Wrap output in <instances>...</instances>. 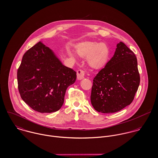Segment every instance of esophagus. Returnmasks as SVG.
<instances>
[{
	"mask_svg": "<svg viewBox=\"0 0 158 158\" xmlns=\"http://www.w3.org/2000/svg\"><path fill=\"white\" fill-rule=\"evenodd\" d=\"M77 79L78 80H81L85 78V72L82 70H78L77 72Z\"/></svg>",
	"mask_w": 158,
	"mask_h": 158,
	"instance_id": "esophagus-1",
	"label": "esophagus"
}]
</instances>
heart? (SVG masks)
Segmentation results:
<instances>
[{
	"label": "heart",
	"mask_w": 158,
	"mask_h": 158,
	"mask_svg": "<svg viewBox=\"0 0 158 158\" xmlns=\"http://www.w3.org/2000/svg\"><path fill=\"white\" fill-rule=\"evenodd\" d=\"M76 52L80 57L87 58L88 66L94 69H100L105 67L110 57V48L103 43L85 42L77 47ZM69 55L72 56L70 52Z\"/></svg>",
	"instance_id": "b5f03b06"
}]
</instances>
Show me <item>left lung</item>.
I'll list each match as a JSON object with an SVG mask.
<instances>
[{
    "label": "left lung",
    "instance_id": "left-lung-1",
    "mask_svg": "<svg viewBox=\"0 0 158 158\" xmlns=\"http://www.w3.org/2000/svg\"><path fill=\"white\" fill-rule=\"evenodd\" d=\"M140 84L135 54L123 43L93 80L90 101L98 112H118L133 102Z\"/></svg>",
    "mask_w": 158,
    "mask_h": 158
}]
</instances>
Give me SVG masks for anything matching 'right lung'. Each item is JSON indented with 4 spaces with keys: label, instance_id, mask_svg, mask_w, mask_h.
<instances>
[{
    "label": "right lung",
    "instance_id": "right-lung-1",
    "mask_svg": "<svg viewBox=\"0 0 158 158\" xmlns=\"http://www.w3.org/2000/svg\"><path fill=\"white\" fill-rule=\"evenodd\" d=\"M23 100L41 113L58 111L66 90L77 78L76 72L64 66L55 52L39 42L23 55L17 73Z\"/></svg>",
    "mask_w": 158,
    "mask_h": 158
}]
</instances>
